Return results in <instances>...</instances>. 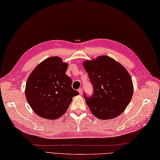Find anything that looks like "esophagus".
<instances>
[{
	"label": "esophagus",
	"instance_id": "1",
	"mask_svg": "<svg viewBox=\"0 0 160 160\" xmlns=\"http://www.w3.org/2000/svg\"><path fill=\"white\" fill-rule=\"evenodd\" d=\"M78 91H79L80 95H82V88H80V89H78Z\"/></svg>",
	"mask_w": 160,
	"mask_h": 160
}]
</instances>
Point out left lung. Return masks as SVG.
<instances>
[{
	"instance_id": "8db88e82",
	"label": "left lung",
	"mask_w": 160,
	"mask_h": 160,
	"mask_svg": "<svg viewBox=\"0 0 160 160\" xmlns=\"http://www.w3.org/2000/svg\"><path fill=\"white\" fill-rule=\"evenodd\" d=\"M93 87V94L86 103L92 114L101 120L117 117L128 105L133 95L129 73L111 58L97 57L82 63Z\"/></svg>"
}]
</instances>
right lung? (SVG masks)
Segmentation results:
<instances>
[{"instance_id": "obj_1", "label": "right lung", "mask_w": 160, "mask_h": 160, "mask_svg": "<svg viewBox=\"0 0 160 160\" xmlns=\"http://www.w3.org/2000/svg\"><path fill=\"white\" fill-rule=\"evenodd\" d=\"M68 64L59 57L43 60L28 78L25 95L34 112L40 117L55 120L65 113L73 97L71 78L65 74Z\"/></svg>"}]
</instances>
